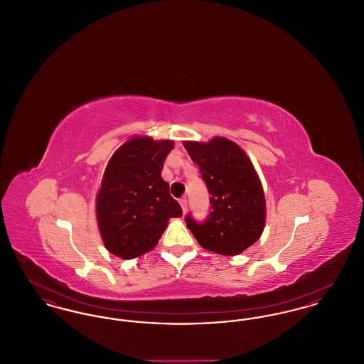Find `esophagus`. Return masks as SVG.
Returning <instances> with one entry per match:
<instances>
[{"label": "esophagus", "mask_w": 364, "mask_h": 364, "mask_svg": "<svg viewBox=\"0 0 364 364\" xmlns=\"http://www.w3.org/2000/svg\"><path fill=\"white\" fill-rule=\"evenodd\" d=\"M178 203H180V206H181V208H183V211L186 213V210H187V206H188V205H187V199H186V198H181V199L178 200Z\"/></svg>", "instance_id": "34e87169"}]
</instances>
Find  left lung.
<instances>
[{"label": "left lung", "mask_w": 364, "mask_h": 364, "mask_svg": "<svg viewBox=\"0 0 364 364\" xmlns=\"http://www.w3.org/2000/svg\"><path fill=\"white\" fill-rule=\"evenodd\" d=\"M184 147L211 195L208 220L196 223L188 214V229L208 251L242 254L259 239L266 223L264 192L252 162L235 141L221 136L184 141Z\"/></svg>", "instance_id": "1"}]
</instances>
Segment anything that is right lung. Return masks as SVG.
Segmentation results:
<instances>
[{"label":"right lung","mask_w":364,"mask_h":364,"mask_svg":"<svg viewBox=\"0 0 364 364\" xmlns=\"http://www.w3.org/2000/svg\"><path fill=\"white\" fill-rule=\"evenodd\" d=\"M173 140L135 136L107 162L97 195V220L109 252L134 259L158 244L168 221L183 210L161 177Z\"/></svg>","instance_id":"add662e5"}]
</instances>
